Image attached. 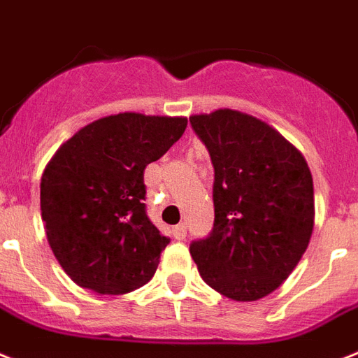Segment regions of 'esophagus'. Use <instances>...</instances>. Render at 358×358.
I'll use <instances>...</instances> for the list:
<instances>
[{"instance_id": "34e87169", "label": "esophagus", "mask_w": 358, "mask_h": 358, "mask_svg": "<svg viewBox=\"0 0 358 358\" xmlns=\"http://www.w3.org/2000/svg\"><path fill=\"white\" fill-rule=\"evenodd\" d=\"M172 234H173V238L179 239V241H181V239H185L186 238V225H185V223L173 227Z\"/></svg>"}]
</instances>
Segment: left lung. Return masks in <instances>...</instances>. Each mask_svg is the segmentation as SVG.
<instances>
[{
	"instance_id": "obj_1",
	"label": "left lung",
	"mask_w": 358,
	"mask_h": 358,
	"mask_svg": "<svg viewBox=\"0 0 358 358\" xmlns=\"http://www.w3.org/2000/svg\"><path fill=\"white\" fill-rule=\"evenodd\" d=\"M214 164V229L190 245L201 278L223 296L254 302L278 289L315 225L311 170L298 148L236 109L192 115Z\"/></svg>"
}]
</instances>
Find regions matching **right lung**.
Wrapping results in <instances>:
<instances>
[{
    "label": "right lung",
    "mask_w": 358,
    "mask_h": 358,
    "mask_svg": "<svg viewBox=\"0 0 358 358\" xmlns=\"http://www.w3.org/2000/svg\"><path fill=\"white\" fill-rule=\"evenodd\" d=\"M186 122L109 115L56 150L41 176V220L55 258L76 285L126 294L152 280L170 239L146 214L144 170L181 138Z\"/></svg>",
    "instance_id": "add662e5"
}]
</instances>
